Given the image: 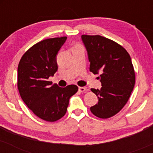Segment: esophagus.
Instances as JSON below:
<instances>
[{"label":"esophagus","instance_id":"obj_1","mask_svg":"<svg viewBox=\"0 0 153 153\" xmlns=\"http://www.w3.org/2000/svg\"><path fill=\"white\" fill-rule=\"evenodd\" d=\"M78 90L80 92L83 93V92H85V91H87V88L86 87H79Z\"/></svg>","mask_w":153,"mask_h":153}]
</instances>
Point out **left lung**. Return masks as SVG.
<instances>
[{"mask_svg":"<svg viewBox=\"0 0 153 153\" xmlns=\"http://www.w3.org/2000/svg\"><path fill=\"white\" fill-rule=\"evenodd\" d=\"M90 71L100 74L101 89L91 88L99 101L91 107L96 117L108 119L117 114L129 100L135 83L130 56L124 47L99 35H82Z\"/></svg>","mask_w":153,"mask_h":153,"instance_id":"obj_1","label":"left lung"}]
</instances>
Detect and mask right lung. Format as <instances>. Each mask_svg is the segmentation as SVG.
Returning a JSON list of instances; mask_svg holds the SVG:
<instances>
[{"mask_svg":"<svg viewBox=\"0 0 153 153\" xmlns=\"http://www.w3.org/2000/svg\"><path fill=\"white\" fill-rule=\"evenodd\" d=\"M66 36L50 38L36 43L22 56L18 66V88L24 102L35 115L55 122L65 114L72 96L78 88H65L49 81L57 71V54Z\"/></svg>","mask_w":153,"mask_h":153,"instance_id":"right-lung-1","label":"right lung"}]
</instances>
